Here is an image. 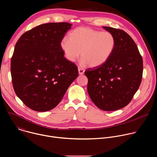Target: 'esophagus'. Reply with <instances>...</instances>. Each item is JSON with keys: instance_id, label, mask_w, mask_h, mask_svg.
<instances>
[{"instance_id": "1", "label": "esophagus", "mask_w": 157, "mask_h": 157, "mask_svg": "<svg viewBox=\"0 0 157 157\" xmlns=\"http://www.w3.org/2000/svg\"><path fill=\"white\" fill-rule=\"evenodd\" d=\"M78 73L80 75H82L84 73V70L82 69L81 68H78Z\"/></svg>"}]
</instances>
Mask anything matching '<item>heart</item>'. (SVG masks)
Returning <instances> with one entry per match:
<instances>
[{
	"instance_id": "heart-1",
	"label": "heart",
	"mask_w": 157,
	"mask_h": 157,
	"mask_svg": "<svg viewBox=\"0 0 157 157\" xmlns=\"http://www.w3.org/2000/svg\"><path fill=\"white\" fill-rule=\"evenodd\" d=\"M116 45L114 35L89 27H81L62 39L60 46L66 58L71 62L81 56V63L97 68L105 64L113 54Z\"/></svg>"
}]
</instances>
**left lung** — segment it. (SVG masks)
<instances>
[{
	"label": "left lung",
	"instance_id": "left-lung-1",
	"mask_svg": "<svg viewBox=\"0 0 157 157\" xmlns=\"http://www.w3.org/2000/svg\"><path fill=\"white\" fill-rule=\"evenodd\" d=\"M103 28L116 39L113 54L103 65L84 72L88 79L87 93L100 109L113 111L126 106L140 85L143 60L137 46L125 32Z\"/></svg>",
	"mask_w": 157,
	"mask_h": 157
}]
</instances>
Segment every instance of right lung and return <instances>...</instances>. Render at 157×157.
Returning a JSON list of instances; mask_svg holds the SVG:
<instances>
[{
	"mask_svg": "<svg viewBox=\"0 0 157 157\" xmlns=\"http://www.w3.org/2000/svg\"><path fill=\"white\" fill-rule=\"evenodd\" d=\"M71 26L67 22L42 24L24 33L15 44L10 67L13 87L33 110L55 108L78 76L77 66L64 57L60 46Z\"/></svg>",
	"mask_w": 157,
	"mask_h": 157,
	"instance_id": "right-lung-1",
	"label": "right lung"
}]
</instances>
